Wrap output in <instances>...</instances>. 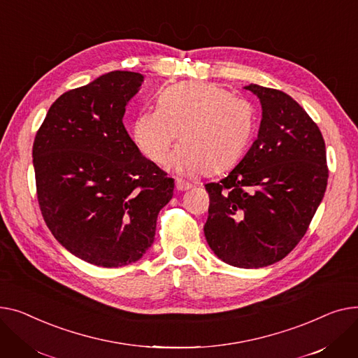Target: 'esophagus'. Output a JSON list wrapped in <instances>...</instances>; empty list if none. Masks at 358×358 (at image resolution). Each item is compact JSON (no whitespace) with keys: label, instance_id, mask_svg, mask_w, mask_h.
Masks as SVG:
<instances>
[{"label":"esophagus","instance_id":"34e87169","mask_svg":"<svg viewBox=\"0 0 358 358\" xmlns=\"http://www.w3.org/2000/svg\"><path fill=\"white\" fill-rule=\"evenodd\" d=\"M175 185H176V189H178V191H187V189H191V187H192V185H191V183L186 182V180H183V179H176V180H175Z\"/></svg>","mask_w":358,"mask_h":358}]
</instances>
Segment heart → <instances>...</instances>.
Segmentation results:
<instances>
[{"label": "heart", "mask_w": 358, "mask_h": 358, "mask_svg": "<svg viewBox=\"0 0 358 358\" xmlns=\"http://www.w3.org/2000/svg\"><path fill=\"white\" fill-rule=\"evenodd\" d=\"M255 110L244 98L208 82H185L164 90L157 110L143 111L133 124L138 150L155 163L171 159L173 169L198 175L218 173L233 166L253 136Z\"/></svg>", "instance_id": "heart-1"}]
</instances>
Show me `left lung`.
I'll list each match as a JSON object with an SVG mask.
<instances>
[{
    "label": "left lung",
    "instance_id": "obj_1",
    "mask_svg": "<svg viewBox=\"0 0 358 358\" xmlns=\"http://www.w3.org/2000/svg\"><path fill=\"white\" fill-rule=\"evenodd\" d=\"M262 103L259 136L220 182L206 183L208 245L218 259L259 268L286 257L302 240L328 183L318 125L287 94L245 87Z\"/></svg>",
    "mask_w": 358,
    "mask_h": 358
}]
</instances>
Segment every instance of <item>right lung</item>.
<instances>
[{"mask_svg": "<svg viewBox=\"0 0 358 358\" xmlns=\"http://www.w3.org/2000/svg\"><path fill=\"white\" fill-rule=\"evenodd\" d=\"M143 75L105 73L60 95L33 143L41 215L55 238L82 260L121 267L155 241L175 180L141 156L122 124Z\"/></svg>", "mask_w": 358, "mask_h": 358, "instance_id": "1", "label": "right lung"}]
</instances>
